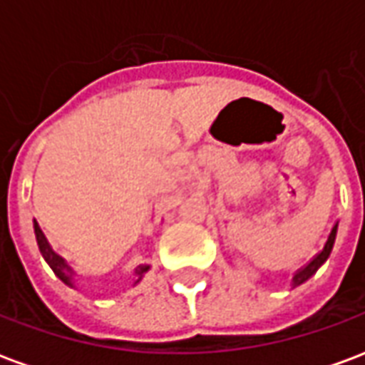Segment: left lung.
Returning a JSON list of instances; mask_svg holds the SVG:
<instances>
[{
    "mask_svg": "<svg viewBox=\"0 0 365 365\" xmlns=\"http://www.w3.org/2000/svg\"><path fill=\"white\" fill-rule=\"evenodd\" d=\"M336 230H338V225H334V227H332V230H330L329 238H327V242H324V248H322L321 252L314 256L313 260L307 264L305 268H301L297 274L293 275V279H291V287H297V285H301V283H305L307 279H309V277H311V275L317 272V269L321 268L324 262L329 260L330 252H332V246H334V238H336Z\"/></svg>",
    "mask_w": 365,
    "mask_h": 365,
    "instance_id": "1",
    "label": "left lung"
}]
</instances>
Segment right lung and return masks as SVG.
<instances>
[{"mask_svg": "<svg viewBox=\"0 0 365 365\" xmlns=\"http://www.w3.org/2000/svg\"><path fill=\"white\" fill-rule=\"evenodd\" d=\"M35 237H36V245H38V250H41V254H43L44 262L51 266V269L56 274V277H58L60 282L66 283L68 287H72V289H76V274L74 269L70 268L66 264V260L64 258H60L58 254L54 252L51 248V245H48V240H46V237H44V232L41 230V227H38V222L35 221ZM150 269V266L148 264H144V266H138V268L135 269V283L133 285H136V283L143 279V275L146 274Z\"/></svg>", "mask_w": 365, "mask_h": 365, "instance_id": "obj_1", "label": "right lung"}]
</instances>
